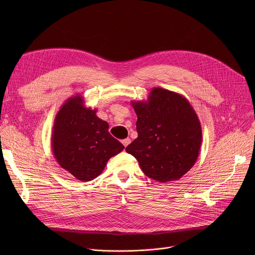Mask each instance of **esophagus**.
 Listing matches in <instances>:
<instances>
[{
    "label": "esophagus",
    "instance_id": "obj_1",
    "mask_svg": "<svg viewBox=\"0 0 255 255\" xmlns=\"http://www.w3.org/2000/svg\"><path fill=\"white\" fill-rule=\"evenodd\" d=\"M130 142H131L130 138H125V139H123V140H122V143H123V145L125 146V148H126V146H127Z\"/></svg>",
    "mask_w": 255,
    "mask_h": 255
}]
</instances>
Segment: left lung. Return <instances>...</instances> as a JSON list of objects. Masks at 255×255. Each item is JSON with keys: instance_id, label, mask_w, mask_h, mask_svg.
I'll return each instance as SVG.
<instances>
[{"instance_id": "8db88e82", "label": "left lung", "mask_w": 255, "mask_h": 255, "mask_svg": "<svg viewBox=\"0 0 255 255\" xmlns=\"http://www.w3.org/2000/svg\"><path fill=\"white\" fill-rule=\"evenodd\" d=\"M137 116V138L126 152L134 156L146 177L160 183L180 180L195 164L202 126L183 95L153 88L145 101H131Z\"/></svg>"}]
</instances>
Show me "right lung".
Instances as JSON below:
<instances>
[{"label":"right lung","mask_w":255,"mask_h":255,"mask_svg":"<svg viewBox=\"0 0 255 255\" xmlns=\"http://www.w3.org/2000/svg\"><path fill=\"white\" fill-rule=\"evenodd\" d=\"M96 113L85 105L82 95H75L61 106L52 127L51 150L56 161L82 182L97 178L107 161L124 150Z\"/></svg>","instance_id":"1"}]
</instances>
